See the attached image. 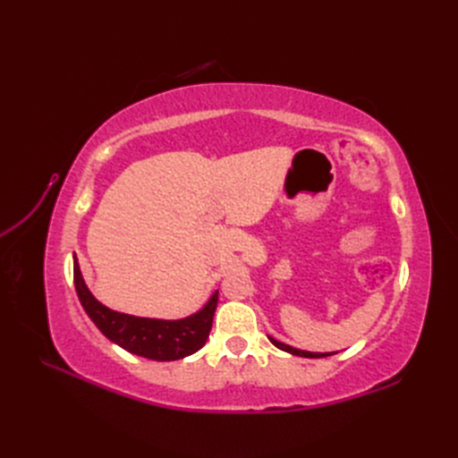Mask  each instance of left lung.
<instances>
[{"instance_id": "8db88e82", "label": "left lung", "mask_w": 458, "mask_h": 458, "mask_svg": "<svg viewBox=\"0 0 458 458\" xmlns=\"http://www.w3.org/2000/svg\"><path fill=\"white\" fill-rule=\"evenodd\" d=\"M269 340H271V344L275 345V348H279V350H283V352H286V353H293V355H298V357H308V359H318V357H328V355H332V353H336V352H328V353H313V352H306V350H298V348H293V345H288V344H283V342H279V340H275L273 336H267Z\"/></svg>"}]
</instances>
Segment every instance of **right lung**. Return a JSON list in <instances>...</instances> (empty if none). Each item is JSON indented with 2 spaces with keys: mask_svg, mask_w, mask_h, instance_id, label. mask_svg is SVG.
Instances as JSON below:
<instances>
[{
  "mask_svg": "<svg viewBox=\"0 0 458 458\" xmlns=\"http://www.w3.org/2000/svg\"><path fill=\"white\" fill-rule=\"evenodd\" d=\"M74 286L81 308L110 342L152 361H175L199 352L212 330L219 294V290H216L197 313L183 318H152L114 311L91 294L76 256Z\"/></svg>",
  "mask_w": 458,
  "mask_h": 458,
  "instance_id": "obj_1",
  "label": "right lung"
}]
</instances>
